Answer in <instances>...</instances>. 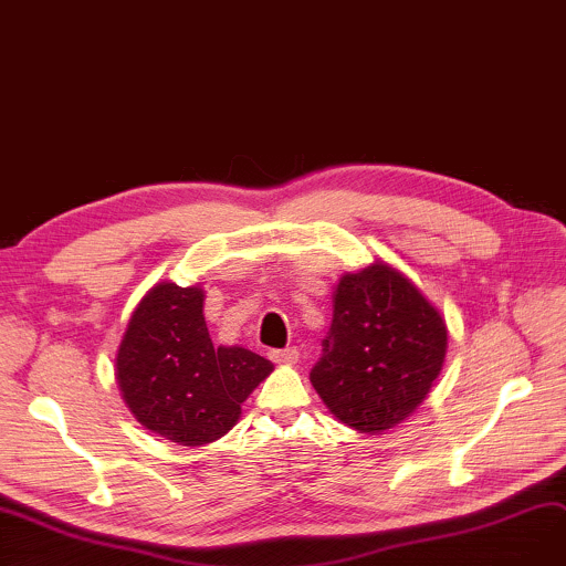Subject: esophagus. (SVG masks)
<instances>
[{
  "mask_svg": "<svg viewBox=\"0 0 566 566\" xmlns=\"http://www.w3.org/2000/svg\"><path fill=\"white\" fill-rule=\"evenodd\" d=\"M297 350L295 348H284V350H271V359L275 361V364H295L297 361Z\"/></svg>",
  "mask_w": 566,
  "mask_h": 566,
  "instance_id": "1",
  "label": "esophagus"
}]
</instances>
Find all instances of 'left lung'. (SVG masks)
<instances>
[{"label": "left lung", "mask_w": 566, "mask_h": 566, "mask_svg": "<svg viewBox=\"0 0 566 566\" xmlns=\"http://www.w3.org/2000/svg\"><path fill=\"white\" fill-rule=\"evenodd\" d=\"M332 300V325L310 380L336 421L382 434L417 411L439 378L446 321L382 259L344 273Z\"/></svg>", "instance_id": "obj_1"}]
</instances>
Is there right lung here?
<instances>
[{
	"label": "right lung",
	"mask_w": 566,
	"mask_h": 566,
	"mask_svg": "<svg viewBox=\"0 0 566 566\" xmlns=\"http://www.w3.org/2000/svg\"><path fill=\"white\" fill-rule=\"evenodd\" d=\"M205 289L159 282L136 305L116 355V382L134 419L177 446L228 434L273 364L243 346H218L202 314Z\"/></svg>",
	"instance_id": "right-lung-1"
}]
</instances>
